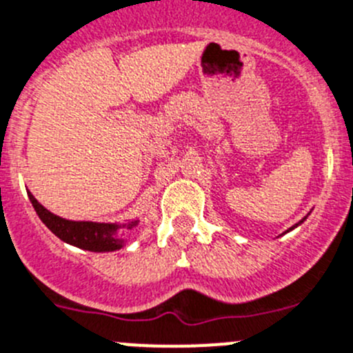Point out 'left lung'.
<instances>
[{"mask_svg": "<svg viewBox=\"0 0 353 353\" xmlns=\"http://www.w3.org/2000/svg\"><path fill=\"white\" fill-rule=\"evenodd\" d=\"M303 221H305V217H303V219H302V221H300V222H299V224H302V222H303ZM299 224H295V225H293V228H296V225H299ZM293 228H292V229H293Z\"/></svg>", "mask_w": 353, "mask_h": 353, "instance_id": "left-lung-1", "label": "left lung"}]
</instances>
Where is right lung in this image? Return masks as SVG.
Here are the masks:
<instances>
[{
  "label": "right lung",
  "instance_id": "add662e5",
  "mask_svg": "<svg viewBox=\"0 0 353 353\" xmlns=\"http://www.w3.org/2000/svg\"><path fill=\"white\" fill-rule=\"evenodd\" d=\"M29 194V200L32 203L34 210L39 215L41 221L46 224V228L51 232L58 236L63 241L70 243V245L79 246L82 250H91V252H114V250L121 248V241L117 239V224H103V222H77V221H67L63 217L51 214L50 210L43 207L32 193ZM136 225V221L122 224L121 228H132Z\"/></svg>",
  "mask_w": 353,
  "mask_h": 353
}]
</instances>
